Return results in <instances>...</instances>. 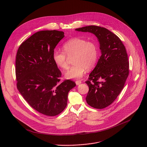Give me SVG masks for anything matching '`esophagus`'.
Segmentation results:
<instances>
[{
	"mask_svg": "<svg viewBox=\"0 0 147 147\" xmlns=\"http://www.w3.org/2000/svg\"><path fill=\"white\" fill-rule=\"evenodd\" d=\"M81 83V80H77V81H76V84L77 85H79V84H80Z\"/></svg>",
	"mask_w": 147,
	"mask_h": 147,
	"instance_id": "1",
	"label": "esophagus"
}]
</instances>
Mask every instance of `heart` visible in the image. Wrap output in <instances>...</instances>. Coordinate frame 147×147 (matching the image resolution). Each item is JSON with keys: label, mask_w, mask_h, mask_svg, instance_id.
Here are the masks:
<instances>
[{"label": "heart", "mask_w": 147, "mask_h": 147, "mask_svg": "<svg viewBox=\"0 0 147 147\" xmlns=\"http://www.w3.org/2000/svg\"><path fill=\"white\" fill-rule=\"evenodd\" d=\"M64 52L55 51L52 58L59 68H68L67 57H73L74 64L65 76L67 78H78L82 77L86 70H90L95 66L98 58V47L94 41H87L81 38H73L63 45Z\"/></svg>", "instance_id": "heart-1"}]
</instances>
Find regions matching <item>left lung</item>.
<instances>
[{"mask_svg":"<svg viewBox=\"0 0 147 147\" xmlns=\"http://www.w3.org/2000/svg\"><path fill=\"white\" fill-rule=\"evenodd\" d=\"M76 30L94 34L98 39L101 56L86 81L89 87L86 101L94 108H105L116 99L129 76L126 50L120 38L105 28L90 26Z\"/></svg>","mask_w":147,"mask_h":147,"instance_id":"1","label":"left lung"}]
</instances>
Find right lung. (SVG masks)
<instances>
[{
	"label": "right lung",
	"instance_id": "obj_1",
	"mask_svg": "<svg viewBox=\"0 0 147 147\" xmlns=\"http://www.w3.org/2000/svg\"><path fill=\"white\" fill-rule=\"evenodd\" d=\"M65 36L57 30L38 31L21 44L17 52V87L30 105L38 112L54 116L67 106L68 93L76 84L60 81L61 71L52 54Z\"/></svg>",
	"mask_w": 147,
	"mask_h": 147
}]
</instances>
